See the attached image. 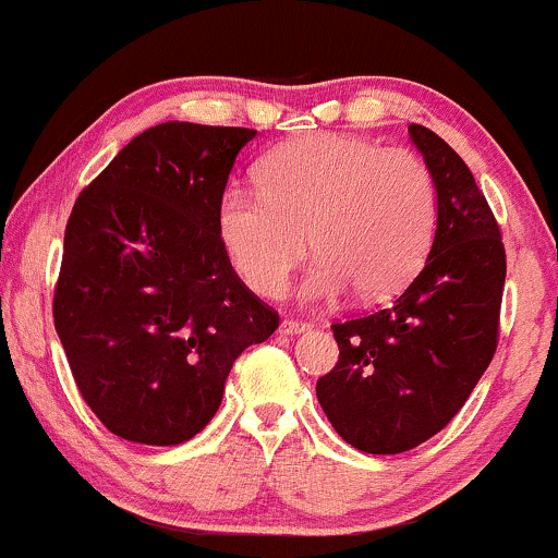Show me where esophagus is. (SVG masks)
Instances as JSON below:
<instances>
[{
	"instance_id": "1",
	"label": "esophagus",
	"mask_w": 558,
	"mask_h": 558,
	"mask_svg": "<svg viewBox=\"0 0 558 558\" xmlns=\"http://www.w3.org/2000/svg\"><path fill=\"white\" fill-rule=\"evenodd\" d=\"M308 330V325L306 322H301V319H283L280 322V332L283 335H299V332H306Z\"/></svg>"
}]
</instances>
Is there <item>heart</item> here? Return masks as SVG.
<instances>
[{"mask_svg": "<svg viewBox=\"0 0 558 558\" xmlns=\"http://www.w3.org/2000/svg\"><path fill=\"white\" fill-rule=\"evenodd\" d=\"M259 186H228L218 205L220 246L259 296L286 291L308 239L319 259L301 291L306 301H332L348 286L366 301L392 296L432 250L436 179L405 147L359 134H306L262 160Z\"/></svg>", "mask_w": 558, "mask_h": 558, "instance_id": "obj_1", "label": "heart"}]
</instances>
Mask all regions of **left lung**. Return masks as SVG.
<instances>
[{"label": "left lung", "instance_id": "left-lung-1", "mask_svg": "<svg viewBox=\"0 0 558 558\" xmlns=\"http://www.w3.org/2000/svg\"><path fill=\"white\" fill-rule=\"evenodd\" d=\"M408 132L439 194L432 252L395 304L335 322L338 364L317 381L335 432L372 454L424 445L460 413L499 345L507 278L499 223L465 160L428 126Z\"/></svg>", "mask_w": 558, "mask_h": 558}]
</instances>
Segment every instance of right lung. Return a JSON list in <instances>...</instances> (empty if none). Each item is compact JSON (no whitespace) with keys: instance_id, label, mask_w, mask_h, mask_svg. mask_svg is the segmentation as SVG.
<instances>
[{"instance_id":"obj_1","label":"right lung","mask_w":558,"mask_h":558,"mask_svg":"<svg viewBox=\"0 0 558 558\" xmlns=\"http://www.w3.org/2000/svg\"><path fill=\"white\" fill-rule=\"evenodd\" d=\"M257 130L150 126L80 192L64 228L53 327L98 421L137 445L192 439L233 361L278 330L218 239V205Z\"/></svg>"}]
</instances>
